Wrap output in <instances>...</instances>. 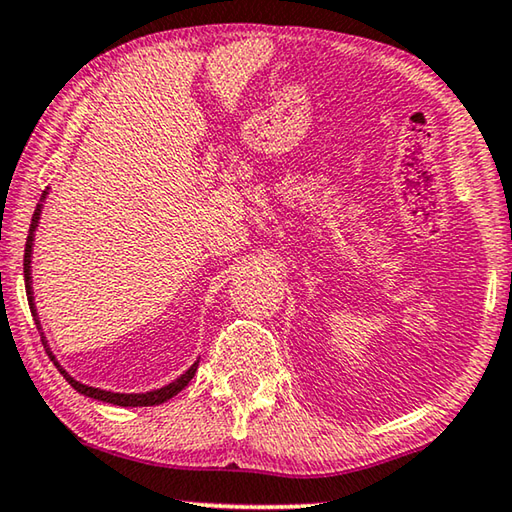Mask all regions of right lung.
Instances as JSON below:
<instances>
[{
  "mask_svg": "<svg viewBox=\"0 0 512 512\" xmlns=\"http://www.w3.org/2000/svg\"><path fill=\"white\" fill-rule=\"evenodd\" d=\"M47 198V189L42 192L40 203L36 207V212H33V219H31V228H29V237H27V246H24V287H27V298H29V307H31V314L36 316V325L40 329V320L36 314V305H33V287H31V253H33V237H36V228H38V221H40V214H42V201ZM42 345H45L47 354L51 357V361L56 363V368L60 370V375H63L69 384H72L74 391H79L85 397H92V400H99V402H108V404H115V406H155V404H162L171 400L173 395H178L183 388L192 381V377L196 375V368H198V361L194 363L192 368H189L185 375H180L178 379H173L171 384L158 388V391H149V393H112V391H101V388H94V386H85L81 381H76L72 375H67V372L60 368V363L56 361L54 354H51V348L45 341V336L40 334Z\"/></svg>",
  "mask_w": 512,
  "mask_h": 512,
  "instance_id": "right-lung-1",
  "label": "right lung"
}]
</instances>
